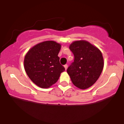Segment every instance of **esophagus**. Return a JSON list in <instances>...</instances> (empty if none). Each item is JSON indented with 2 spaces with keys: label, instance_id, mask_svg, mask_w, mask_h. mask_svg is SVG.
<instances>
[{
  "label": "esophagus",
  "instance_id": "1",
  "mask_svg": "<svg viewBox=\"0 0 124 124\" xmlns=\"http://www.w3.org/2000/svg\"><path fill=\"white\" fill-rule=\"evenodd\" d=\"M64 67H65V70H66V69H67V68H68V65H67V64H66V65H64Z\"/></svg>",
  "mask_w": 124,
  "mask_h": 124
}]
</instances>
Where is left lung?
I'll list each match as a JSON object with an SVG mask.
<instances>
[{
  "mask_svg": "<svg viewBox=\"0 0 124 124\" xmlns=\"http://www.w3.org/2000/svg\"><path fill=\"white\" fill-rule=\"evenodd\" d=\"M69 49L74 55V61L67 69L72 83L80 89H86L97 80L104 67L101 51L86 41H77Z\"/></svg>",
  "mask_w": 124,
  "mask_h": 124,
  "instance_id": "8db88e82",
  "label": "left lung"
}]
</instances>
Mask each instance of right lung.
<instances>
[{"instance_id": "add662e5", "label": "right lung", "mask_w": 124, "mask_h": 124, "mask_svg": "<svg viewBox=\"0 0 124 124\" xmlns=\"http://www.w3.org/2000/svg\"><path fill=\"white\" fill-rule=\"evenodd\" d=\"M60 49V44L47 41L35 45L25 55V70L38 86L49 87L57 82L61 73L65 70L58 56Z\"/></svg>"}]
</instances>
